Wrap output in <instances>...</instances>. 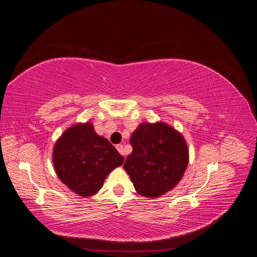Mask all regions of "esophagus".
I'll list each match as a JSON object with an SVG mask.
<instances>
[{"mask_svg":"<svg viewBox=\"0 0 257 257\" xmlns=\"http://www.w3.org/2000/svg\"><path fill=\"white\" fill-rule=\"evenodd\" d=\"M115 148H116V150H118V151L120 152V154L124 155V150H123V146H122V145H116Z\"/></svg>","mask_w":257,"mask_h":257,"instance_id":"obj_1","label":"esophagus"}]
</instances>
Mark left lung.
Returning <instances> with one entry per match:
<instances>
[{
    "mask_svg": "<svg viewBox=\"0 0 257 257\" xmlns=\"http://www.w3.org/2000/svg\"><path fill=\"white\" fill-rule=\"evenodd\" d=\"M132 152L124 163L138 194L159 197L174 189L189 163L184 138L163 122L143 123L132 134Z\"/></svg>",
    "mask_w": 257,
    "mask_h": 257,
    "instance_id": "left-lung-1",
    "label": "left lung"
}]
</instances>
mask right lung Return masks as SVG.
<instances>
[{
    "instance_id": "1",
    "label": "right lung",
    "mask_w": 257,
    "mask_h": 257,
    "mask_svg": "<svg viewBox=\"0 0 257 257\" xmlns=\"http://www.w3.org/2000/svg\"><path fill=\"white\" fill-rule=\"evenodd\" d=\"M123 162L122 155L89 122L66 130L53 149V165L60 180L83 197L94 195L106 176Z\"/></svg>"
}]
</instances>
